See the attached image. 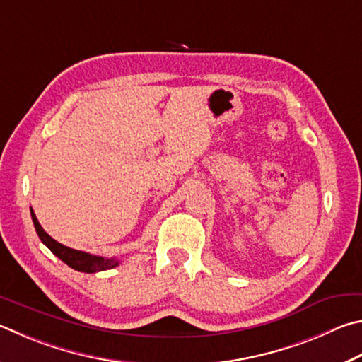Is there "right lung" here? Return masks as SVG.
Returning <instances> with one entry per match:
<instances>
[{
	"mask_svg": "<svg viewBox=\"0 0 362 362\" xmlns=\"http://www.w3.org/2000/svg\"><path fill=\"white\" fill-rule=\"evenodd\" d=\"M31 218H33V225L36 228V233L39 235V239L42 240V244L47 247L52 253L58 256L63 262H66L69 267L74 269V271L78 272H87V274H95V272H101V271H107V269H112L118 266V261L110 258L106 259L103 256H95L85 252H78V250L69 248L66 245L60 244L55 239H52L50 235L44 231L42 226L39 225V221L36 218L35 212L31 209Z\"/></svg>",
	"mask_w": 362,
	"mask_h": 362,
	"instance_id": "right-lung-1",
	"label": "right lung"
}]
</instances>
